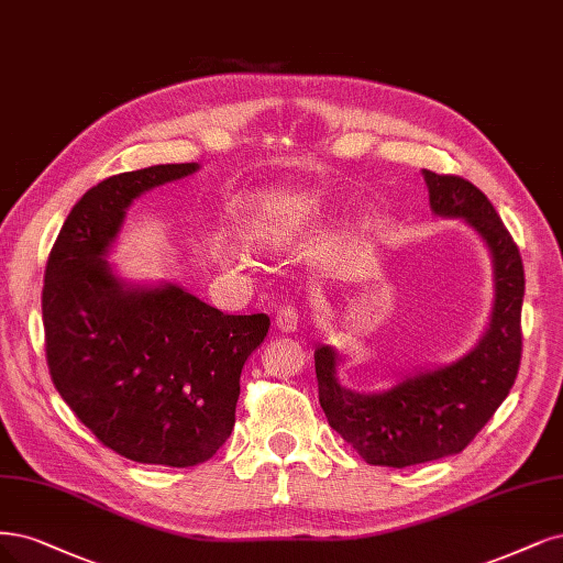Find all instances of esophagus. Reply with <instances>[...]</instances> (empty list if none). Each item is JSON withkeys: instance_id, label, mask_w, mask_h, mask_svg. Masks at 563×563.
<instances>
[{"instance_id": "34e87169", "label": "esophagus", "mask_w": 563, "mask_h": 563, "mask_svg": "<svg viewBox=\"0 0 563 563\" xmlns=\"http://www.w3.org/2000/svg\"><path fill=\"white\" fill-rule=\"evenodd\" d=\"M275 325L282 333H296L298 331V312L294 305H282L275 314Z\"/></svg>"}]
</instances>
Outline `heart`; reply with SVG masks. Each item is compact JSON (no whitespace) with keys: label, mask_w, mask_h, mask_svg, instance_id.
Segmentation results:
<instances>
[{"label":"heart","mask_w":563,"mask_h":563,"mask_svg":"<svg viewBox=\"0 0 563 563\" xmlns=\"http://www.w3.org/2000/svg\"><path fill=\"white\" fill-rule=\"evenodd\" d=\"M317 196L307 190H267L238 207L240 235L254 246L269 249L288 240L307 221Z\"/></svg>","instance_id":"1"}]
</instances>
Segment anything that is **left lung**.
I'll list each match as a JSON object with an SVG mask.
<instances>
[{
	"mask_svg": "<svg viewBox=\"0 0 563 563\" xmlns=\"http://www.w3.org/2000/svg\"><path fill=\"white\" fill-rule=\"evenodd\" d=\"M431 209L466 219L494 258L496 302L489 331L461 361L405 377L382 394H354L335 379L331 346L314 352L319 402L328 423L371 463L405 468L459 454L506 400L521 361L525 265L519 249L484 192L456 174L423 169Z\"/></svg>",
	"mask_w": 563,
	"mask_h": 563,
	"instance_id": "8db88e82",
	"label": "left lung"
}]
</instances>
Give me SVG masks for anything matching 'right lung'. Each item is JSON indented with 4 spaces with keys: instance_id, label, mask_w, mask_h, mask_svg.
<instances>
[{
    "instance_id": "add662e5",
    "label": "right lung",
    "mask_w": 563,
    "mask_h": 563,
    "mask_svg": "<svg viewBox=\"0 0 563 563\" xmlns=\"http://www.w3.org/2000/svg\"><path fill=\"white\" fill-rule=\"evenodd\" d=\"M196 169L151 165L92 186L51 249L42 294L57 394L104 448L172 468L223 448L242 367L269 331L267 314H223L179 286L128 288L102 261L134 198Z\"/></svg>"
}]
</instances>
